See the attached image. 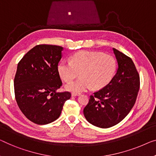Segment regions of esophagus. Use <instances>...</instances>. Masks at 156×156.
Instances as JSON below:
<instances>
[{"mask_svg": "<svg viewBox=\"0 0 156 156\" xmlns=\"http://www.w3.org/2000/svg\"><path fill=\"white\" fill-rule=\"evenodd\" d=\"M80 93H76V92H72V94H71V95L73 97H75V96H79V95H80Z\"/></svg>", "mask_w": 156, "mask_h": 156, "instance_id": "34e87169", "label": "esophagus"}]
</instances>
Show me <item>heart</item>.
<instances>
[{
    "label": "heart",
    "instance_id": "b5f03b06",
    "mask_svg": "<svg viewBox=\"0 0 156 156\" xmlns=\"http://www.w3.org/2000/svg\"><path fill=\"white\" fill-rule=\"evenodd\" d=\"M116 62L112 56L102 52L80 51L58 65V72L65 82H70L79 76L82 77L66 85L69 91L81 92L91 87L100 90L107 85L114 76Z\"/></svg>",
    "mask_w": 156,
    "mask_h": 156
}]
</instances>
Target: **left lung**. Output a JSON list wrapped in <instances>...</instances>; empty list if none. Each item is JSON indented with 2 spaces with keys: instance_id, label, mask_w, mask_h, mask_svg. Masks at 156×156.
Wrapping results in <instances>:
<instances>
[{
  "instance_id": "obj_1",
  "label": "left lung",
  "mask_w": 156,
  "mask_h": 156,
  "mask_svg": "<svg viewBox=\"0 0 156 156\" xmlns=\"http://www.w3.org/2000/svg\"><path fill=\"white\" fill-rule=\"evenodd\" d=\"M118 68L105 87L90 95L83 113L90 123L101 128L117 125L126 117L135 104L140 87L139 74L128 56L113 49Z\"/></svg>"
}]
</instances>
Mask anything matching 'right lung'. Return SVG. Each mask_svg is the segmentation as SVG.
<instances>
[{
  "instance_id": "right-lung-1",
  "label": "right lung",
  "mask_w": 156,
  "mask_h": 156,
  "mask_svg": "<svg viewBox=\"0 0 156 156\" xmlns=\"http://www.w3.org/2000/svg\"><path fill=\"white\" fill-rule=\"evenodd\" d=\"M61 46L41 44L30 50L17 65L14 88L21 111L36 124L45 125L61 115L69 92H57L62 83L58 72Z\"/></svg>"
}]
</instances>
